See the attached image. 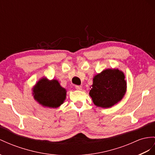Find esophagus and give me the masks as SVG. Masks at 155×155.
Here are the masks:
<instances>
[{"label":"esophagus","mask_w":155,"mask_h":155,"mask_svg":"<svg viewBox=\"0 0 155 155\" xmlns=\"http://www.w3.org/2000/svg\"><path fill=\"white\" fill-rule=\"evenodd\" d=\"M75 88H76L78 90H82V86H78V85H76V86H75Z\"/></svg>","instance_id":"esophagus-1"}]
</instances>
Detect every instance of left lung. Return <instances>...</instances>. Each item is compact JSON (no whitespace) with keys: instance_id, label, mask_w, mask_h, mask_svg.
<instances>
[{"instance_id":"left-lung-1","label":"left lung","mask_w":155,"mask_h":155,"mask_svg":"<svg viewBox=\"0 0 155 155\" xmlns=\"http://www.w3.org/2000/svg\"><path fill=\"white\" fill-rule=\"evenodd\" d=\"M124 74L118 69H106L95 76L90 96L97 107L108 108L120 101L126 90Z\"/></svg>"}]
</instances>
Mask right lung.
<instances>
[{"label": "right lung", "mask_w": 155, "mask_h": 155, "mask_svg": "<svg viewBox=\"0 0 155 155\" xmlns=\"http://www.w3.org/2000/svg\"><path fill=\"white\" fill-rule=\"evenodd\" d=\"M34 98L40 104L48 107L56 108L60 106L66 97V90L56 80L48 81L42 78L33 89Z\"/></svg>", "instance_id": "1"}]
</instances>
